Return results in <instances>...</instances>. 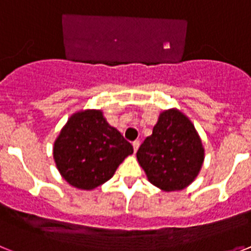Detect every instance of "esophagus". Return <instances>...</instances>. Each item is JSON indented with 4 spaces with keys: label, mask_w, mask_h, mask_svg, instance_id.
<instances>
[{
    "label": "esophagus",
    "mask_w": 251,
    "mask_h": 251,
    "mask_svg": "<svg viewBox=\"0 0 251 251\" xmlns=\"http://www.w3.org/2000/svg\"><path fill=\"white\" fill-rule=\"evenodd\" d=\"M139 145H141V143H139V141H134V142H133V150H134V153H136L137 151H138Z\"/></svg>",
    "instance_id": "obj_1"
}]
</instances>
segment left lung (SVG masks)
<instances>
[{"label":"left lung","mask_w":251,"mask_h":251,"mask_svg":"<svg viewBox=\"0 0 251 251\" xmlns=\"http://www.w3.org/2000/svg\"><path fill=\"white\" fill-rule=\"evenodd\" d=\"M148 181L165 192L181 191L194 182L205 159V148L191 119L177 108L162 110L152 136L137 152Z\"/></svg>","instance_id":"1"}]
</instances>
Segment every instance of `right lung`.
<instances>
[{
	"instance_id": "1",
	"label": "right lung",
	"mask_w": 251,
	"mask_h": 251,
	"mask_svg": "<svg viewBox=\"0 0 251 251\" xmlns=\"http://www.w3.org/2000/svg\"><path fill=\"white\" fill-rule=\"evenodd\" d=\"M132 153V145L106 122L100 109L73 113L52 147L55 166L61 177L73 187L85 191L112 178Z\"/></svg>"
}]
</instances>
